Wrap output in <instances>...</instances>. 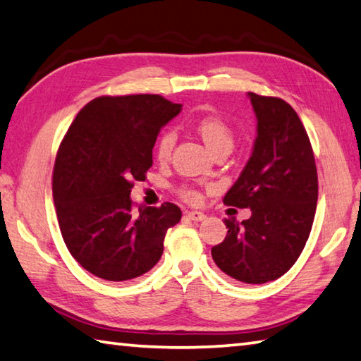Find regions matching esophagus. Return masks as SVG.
I'll use <instances>...</instances> for the list:
<instances>
[{
    "instance_id": "1",
    "label": "esophagus",
    "mask_w": 361,
    "mask_h": 361,
    "mask_svg": "<svg viewBox=\"0 0 361 361\" xmlns=\"http://www.w3.org/2000/svg\"><path fill=\"white\" fill-rule=\"evenodd\" d=\"M188 218L192 219V221H202V219H205V215L202 212L192 210V212H188Z\"/></svg>"
}]
</instances>
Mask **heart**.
Listing matches in <instances>:
<instances>
[{"label":"heart","mask_w":361,"mask_h":361,"mask_svg":"<svg viewBox=\"0 0 361 361\" xmlns=\"http://www.w3.org/2000/svg\"><path fill=\"white\" fill-rule=\"evenodd\" d=\"M195 130L205 145L215 152L219 151H231L232 146H234V130L231 129V126L226 122L223 118H219L216 114H204L194 122ZM176 143V135L173 130H166L159 135L156 142V157L157 161L167 162L170 156H172L173 146ZM180 195L188 202H197L199 200V192L195 189L189 186L180 188Z\"/></svg>","instance_id":"b5f03b06"}]
</instances>
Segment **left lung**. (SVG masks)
<instances>
[{"instance_id": "1", "label": "left lung", "mask_w": 361, "mask_h": 361, "mask_svg": "<svg viewBox=\"0 0 361 361\" xmlns=\"http://www.w3.org/2000/svg\"><path fill=\"white\" fill-rule=\"evenodd\" d=\"M258 137L252 157L223 202L250 209L242 223L224 219L228 235L212 258L229 277L266 283L295 264L312 229L319 178L312 145L299 116L277 97L248 92Z\"/></svg>"}]
</instances>
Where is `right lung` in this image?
<instances>
[{
  "instance_id": "right-lung-1",
  "label": "right lung",
  "mask_w": 361,
  "mask_h": 361,
  "mask_svg": "<svg viewBox=\"0 0 361 361\" xmlns=\"http://www.w3.org/2000/svg\"><path fill=\"white\" fill-rule=\"evenodd\" d=\"M180 111L161 95H105L89 102L65 133L54 164V204L66 248L95 277L124 282L161 259L180 207L135 210L130 191L146 180L159 132Z\"/></svg>"
}]
</instances>
